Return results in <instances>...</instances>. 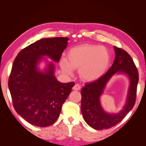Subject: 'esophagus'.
I'll return each mask as SVG.
<instances>
[{"instance_id":"obj_1","label":"esophagus","mask_w":146,"mask_h":146,"mask_svg":"<svg viewBox=\"0 0 146 146\" xmlns=\"http://www.w3.org/2000/svg\"><path fill=\"white\" fill-rule=\"evenodd\" d=\"M80 89H81V86L78 84H76L73 87L74 90H80Z\"/></svg>"}]
</instances>
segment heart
<instances>
[{
	"instance_id": "1",
	"label": "heart",
	"mask_w": 146,
	"mask_h": 146,
	"mask_svg": "<svg viewBox=\"0 0 146 146\" xmlns=\"http://www.w3.org/2000/svg\"><path fill=\"white\" fill-rule=\"evenodd\" d=\"M68 60L64 58L60 62L63 72L73 74L74 69H79V75L85 81L99 78L107 69L110 54L104 46L84 44L74 47L67 54Z\"/></svg>"
}]
</instances>
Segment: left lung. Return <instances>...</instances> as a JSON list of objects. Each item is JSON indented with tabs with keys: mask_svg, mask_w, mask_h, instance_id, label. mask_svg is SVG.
<instances>
[{
	"mask_svg": "<svg viewBox=\"0 0 146 146\" xmlns=\"http://www.w3.org/2000/svg\"><path fill=\"white\" fill-rule=\"evenodd\" d=\"M115 60L111 67L96 80L86 84L82 89L81 111L84 119L95 129H109L120 122L135 103L139 74L133 59L124 50L114 46ZM116 72L125 73L131 80L127 104L119 114L106 113L99 104V96L111 77Z\"/></svg>",
	"mask_w": 146,
	"mask_h": 146,
	"instance_id": "obj_1",
	"label": "left lung"
}]
</instances>
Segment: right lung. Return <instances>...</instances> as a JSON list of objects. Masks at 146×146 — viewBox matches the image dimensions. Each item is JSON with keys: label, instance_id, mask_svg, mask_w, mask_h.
<instances>
[{"label": "right lung", "instance_id": "add662e5", "mask_svg": "<svg viewBox=\"0 0 146 146\" xmlns=\"http://www.w3.org/2000/svg\"><path fill=\"white\" fill-rule=\"evenodd\" d=\"M68 40L67 37L40 39L23 48L14 60L8 83L13 104L17 112L31 124L39 127L53 124L75 84L74 82L57 81L52 63L46 72L36 69L41 56L59 62Z\"/></svg>", "mask_w": 146, "mask_h": 146}]
</instances>
